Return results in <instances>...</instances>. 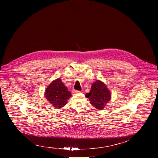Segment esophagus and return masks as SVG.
<instances>
[{
	"label": "esophagus",
	"instance_id": "obj_1",
	"mask_svg": "<svg viewBox=\"0 0 158 158\" xmlns=\"http://www.w3.org/2000/svg\"><path fill=\"white\" fill-rule=\"evenodd\" d=\"M79 92H81V91H79V90H75V89L72 90V93L73 94H77V93H79Z\"/></svg>",
	"mask_w": 158,
	"mask_h": 158
}]
</instances>
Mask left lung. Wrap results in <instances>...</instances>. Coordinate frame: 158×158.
Here are the masks:
<instances>
[{"label":"left lung","mask_w":158,"mask_h":158,"mask_svg":"<svg viewBox=\"0 0 158 158\" xmlns=\"http://www.w3.org/2000/svg\"><path fill=\"white\" fill-rule=\"evenodd\" d=\"M91 90L86 94L90 103L98 110H102L111 100V94L104 83L100 80L94 82L91 86Z\"/></svg>","instance_id":"8db88e82"}]
</instances>
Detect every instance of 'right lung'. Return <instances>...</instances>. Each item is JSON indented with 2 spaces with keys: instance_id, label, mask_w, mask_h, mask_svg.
Wrapping results in <instances>:
<instances>
[{
  "instance_id": "1",
  "label": "right lung",
  "mask_w": 158,
  "mask_h": 158,
  "mask_svg": "<svg viewBox=\"0 0 158 158\" xmlns=\"http://www.w3.org/2000/svg\"><path fill=\"white\" fill-rule=\"evenodd\" d=\"M71 96V93L63 84L60 77L52 81L45 89V98L57 109L66 105Z\"/></svg>"
}]
</instances>
